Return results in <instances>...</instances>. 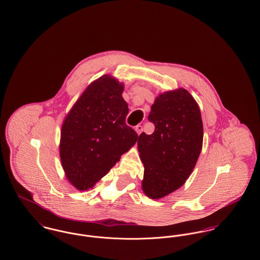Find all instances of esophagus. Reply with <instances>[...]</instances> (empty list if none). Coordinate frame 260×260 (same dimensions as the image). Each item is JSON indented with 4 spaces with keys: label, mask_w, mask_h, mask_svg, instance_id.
Wrapping results in <instances>:
<instances>
[{
    "label": "esophagus",
    "mask_w": 260,
    "mask_h": 260,
    "mask_svg": "<svg viewBox=\"0 0 260 260\" xmlns=\"http://www.w3.org/2000/svg\"><path fill=\"white\" fill-rule=\"evenodd\" d=\"M142 129H143V128H142V125H140V124H139V125H137V126H136V132L138 133V135H140V134H141Z\"/></svg>",
    "instance_id": "esophagus-1"
}]
</instances>
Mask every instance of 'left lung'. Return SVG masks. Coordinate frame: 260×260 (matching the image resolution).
<instances>
[{
	"label": "left lung",
	"instance_id": "left-lung-1",
	"mask_svg": "<svg viewBox=\"0 0 260 260\" xmlns=\"http://www.w3.org/2000/svg\"><path fill=\"white\" fill-rule=\"evenodd\" d=\"M148 120L153 134H140L138 148L144 166L142 191L160 199L179 189L191 175L203 145L200 108L192 95L179 88L160 94Z\"/></svg>",
	"mask_w": 260,
	"mask_h": 260
}]
</instances>
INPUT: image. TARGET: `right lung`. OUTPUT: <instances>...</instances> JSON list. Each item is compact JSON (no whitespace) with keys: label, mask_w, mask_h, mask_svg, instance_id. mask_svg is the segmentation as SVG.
<instances>
[{"label":"right lung","mask_w":260,"mask_h":260,"mask_svg":"<svg viewBox=\"0 0 260 260\" xmlns=\"http://www.w3.org/2000/svg\"><path fill=\"white\" fill-rule=\"evenodd\" d=\"M122 92V83L104 75L86 88L63 121L61 163L79 191L93 188L138 140L125 123L128 107Z\"/></svg>","instance_id":"1"}]
</instances>
